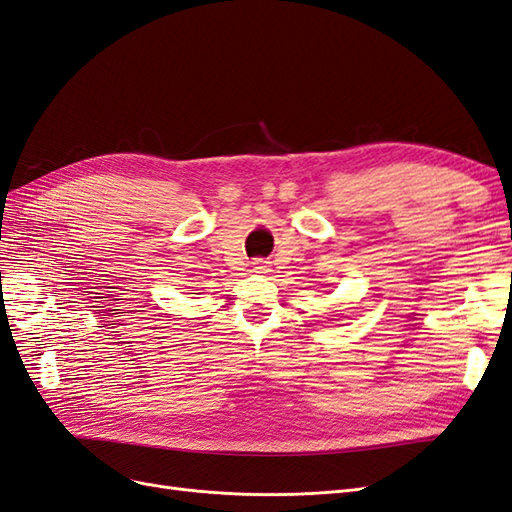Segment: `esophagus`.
<instances>
[{
  "instance_id": "1",
  "label": "esophagus",
  "mask_w": 512,
  "mask_h": 512,
  "mask_svg": "<svg viewBox=\"0 0 512 512\" xmlns=\"http://www.w3.org/2000/svg\"><path fill=\"white\" fill-rule=\"evenodd\" d=\"M271 269H269V262L267 260H262V258H258V260H254V273H269Z\"/></svg>"
}]
</instances>
